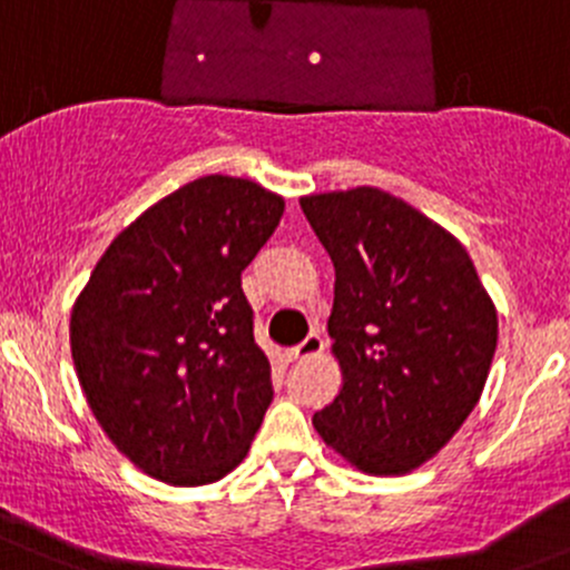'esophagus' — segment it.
Listing matches in <instances>:
<instances>
[{
	"mask_svg": "<svg viewBox=\"0 0 570 570\" xmlns=\"http://www.w3.org/2000/svg\"><path fill=\"white\" fill-rule=\"evenodd\" d=\"M325 350V342H322L320 333H312L306 336V342L297 344L295 350H289V361H306V358H317V355Z\"/></svg>",
	"mask_w": 570,
	"mask_h": 570,
	"instance_id": "esophagus-1",
	"label": "esophagus"
}]
</instances>
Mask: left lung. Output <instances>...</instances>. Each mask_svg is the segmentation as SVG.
Returning a JSON list of instances; mask_svg holds the SVG:
<instances>
[{
    "mask_svg": "<svg viewBox=\"0 0 570 570\" xmlns=\"http://www.w3.org/2000/svg\"><path fill=\"white\" fill-rule=\"evenodd\" d=\"M336 269L327 333L342 370L314 430L372 476L439 455L480 402L499 320L455 234L381 187L301 198Z\"/></svg>",
    "mask_w": 570,
    "mask_h": 570,
    "instance_id": "1",
    "label": "left lung"
}]
</instances>
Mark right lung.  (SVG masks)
I'll use <instances>...</instances> for the list:
<instances>
[{
  "label": "right lung",
  "instance_id": "right-lung-1",
  "mask_svg": "<svg viewBox=\"0 0 570 570\" xmlns=\"http://www.w3.org/2000/svg\"><path fill=\"white\" fill-rule=\"evenodd\" d=\"M281 217L284 198L250 178H195L109 243L73 301L79 386L142 474L209 485L248 455L273 383L243 269Z\"/></svg>",
  "mask_w": 570,
  "mask_h": 570
}]
</instances>
